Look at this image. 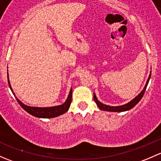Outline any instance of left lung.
Returning <instances> with one entry per match:
<instances>
[{
  "label": "left lung",
  "mask_w": 161,
  "mask_h": 161,
  "mask_svg": "<svg viewBox=\"0 0 161 161\" xmlns=\"http://www.w3.org/2000/svg\"><path fill=\"white\" fill-rule=\"evenodd\" d=\"M150 76H151V72H150V76H149L148 79H147V84H146V85H145V87H144L143 90H142V92H140V94H139L138 95H137L136 97H135V98H133L132 101H131V102H129V103L125 104V105H120V106H109V105H104V104H102V102H100L98 100H97V97H96L95 94L94 93V102H95V103L97 104V107H98L99 108L101 109V110L107 111V112H125V111L130 110V109L132 108L134 106L136 105V104L138 103V102H140V100H141V98L142 97V96H143L144 93H145L146 89H147V84H148L149 80H150Z\"/></svg>",
  "instance_id": "obj_1"
}]
</instances>
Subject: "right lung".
Masks as SVG:
<instances>
[{
  "label": "right lung",
  "mask_w": 161,
  "mask_h": 161,
  "mask_svg": "<svg viewBox=\"0 0 161 161\" xmlns=\"http://www.w3.org/2000/svg\"><path fill=\"white\" fill-rule=\"evenodd\" d=\"M8 84H9L10 89L12 92L13 94L15 96L14 92L11 88V84H10L9 79H8ZM16 100L19 102V104L21 106L25 111L29 113L30 115H33L35 117L37 118H42V119H50V118H55L59 116V115H63L65 112L68 111L69 105H70L71 101H72V88L70 89V92L69 93V95L67 97V100L64 102L63 105H57V106H53V107H46V108H40V107H31V106H28L24 105L19 99H18L15 97Z\"/></svg>",
  "instance_id": "obj_1"
}]
</instances>
